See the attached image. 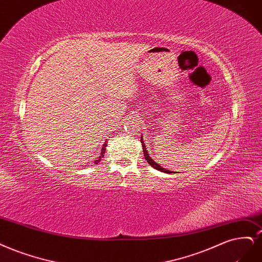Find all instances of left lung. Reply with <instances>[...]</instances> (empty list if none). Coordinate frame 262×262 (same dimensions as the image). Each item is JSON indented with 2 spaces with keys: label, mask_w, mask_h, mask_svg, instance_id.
Here are the masks:
<instances>
[{
  "label": "left lung",
  "mask_w": 262,
  "mask_h": 262,
  "mask_svg": "<svg viewBox=\"0 0 262 262\" xmlns=\"http://www.w3.org/2000/svg\"><path fill=\"white\" fill-rule=\"evenodd\" d=\"M141 143H142V147H143V151H144V157H145V159L147 160V162H148V164H149L152 168H155V169L161 171V172H165V173H173V171H170V170H167V169H165V168H162L161 166H159V165L157 164V162H155L154 160L151 159V157L149 156L148 151H147L146 145H145V144H144V142H143V137H141Z\"/></svg>",
  "instance_id": "obj_1"
}]
</instances>
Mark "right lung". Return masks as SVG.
<instances>
[{"instance_id": "add662e5", "label": "right lung", "mask_w": 262, "mask_h": 262, "mask_svg": "<svg viewBox=\"0 0 262 262\" xmlns=\"http://www.w3.org/2000/svg\"><path fill=\"white\" fill-rule=\"evenodd\" d=\"M106 146H107V143L105 142L104 144H103V147H102V152H101V156L100 157H98L96 160H94V162H95V164H98V162H100L101 161V159H102V157L104 156V154H105V150H106Z\"/></svg>"}]
</instances>
